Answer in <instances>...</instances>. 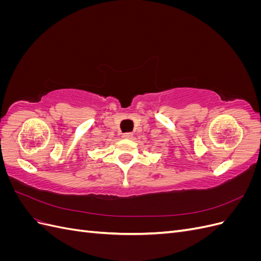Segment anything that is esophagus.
I'll list each match as a JSON object with an SVG mask.
<instances>
[{"instance_id":"1","label":"esophagus","mask_w":261,"mask_h":261,"mask_svg":"<svg viewBox=\"0 0 261 261\" xmlns=\"http://www.w3.org/2000/svg\"><path fill=\"white\" fill-rule=\"evenodd\" d=\"M123 138H125V139H132L133 138V134L132 133H125V134H123Z\"/></svg>"}]
</instances>
